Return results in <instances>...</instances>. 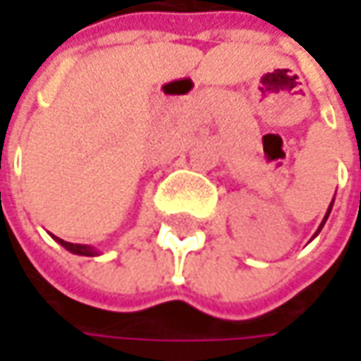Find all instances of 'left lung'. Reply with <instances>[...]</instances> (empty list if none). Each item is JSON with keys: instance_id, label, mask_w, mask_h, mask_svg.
Instances as JSON below:
<instances>
[{"instance_id": "8db88e82", "label": "left lung", "mask_w": 361, "mask_h": 361, "mask_svg": "<svg viewBox=\"0 0 361 361\" xmlns=\"http://www.w3.org/2000/svg\"><path fill=\"white\" fill-rule=\"evenodd\" d=\"M331 204H334V202H331ZM331 204H329V209H327V213H326V219H324V223H326L327 216H329V211H331ZM324 223H322V227H324ZM322 227H319V229H317V231H322Z\"/></svg>"}]
</instances>
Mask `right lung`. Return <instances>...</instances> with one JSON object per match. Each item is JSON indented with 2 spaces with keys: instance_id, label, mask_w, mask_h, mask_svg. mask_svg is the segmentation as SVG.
<instances>
[{
  "instance_id": "right-lung-1",
  "label": "right lung",
  "mask_w": 361,
  "mask_h": 361,
  "mask_svg": "<svg viewBox=\"0 0 361 361\" xmlns=\"http://www.w3.org/2000/svg\"><path fill=\"white\" fill-rule=\"evenodd\" d=\"M56 241L60 243L62 247H66L68 251L76 253V255H86V257L96 255V251H94L92 247H88V245H76V243H68V241H63V239H60V237H56Z\"/></svg>"
}]
</instances>
